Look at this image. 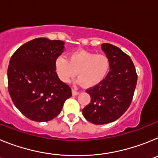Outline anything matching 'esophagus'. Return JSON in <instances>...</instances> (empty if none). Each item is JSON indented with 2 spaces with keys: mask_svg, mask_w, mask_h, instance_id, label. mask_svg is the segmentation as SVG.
<instances>
[{
  "mask_svg": "<svg viewBox=\"0 0 158 158\" xmlns=\"http://www.w3.org/2000/svg\"><path fill=\"white\" fill-rule=\"evenodd\" d=\"M72 93H73V96H77V95L79 94V92H78L77 90L75 89H72Z\"/></svg>",
  "mask_w": 158,
  "mask_h": 158,
  "instance_id": "34e87169",
  "label": "esophagus"
}]
</instances>
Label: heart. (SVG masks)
Instances as JSON below:
<instances>
[{
    "label": "heart",
    "mask_w": 158,
    "mask_h": 158,
    "mask_svg": "<svg viewBox=\"0 0 158 158\" xmlns=\"http://www.w3.org/2000/svg\"><path fill=\"white\" fill-rule=\"evenodd\" d=\"M108 69L109 61L105 55L84 50L73 52L69 58L61 55L55 61V70L62 81L69 82L77 72L78 81L87 87L100 84Z\"/></svg>",
    "instance_id": "b5f03b06"
}]
</instances>
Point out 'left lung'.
<instances>
[{
	"mask_svg": "<svg viewBox=\"0 0 158 158\" xmlns=\"http://www.w3.org/2000/svg\"><path fill=\"white\" fill-rule=\"evenodd\" d=\"M101 48L108 58L110 71L100 84L86 90L91 101L82 110L84 117L96 125L118 119L132 101L138 75L130 56L118 47L103 43Z\"/></svg>",
	"mask_w": 158,
	"mask_h": 158,
	"instance_id": "1",
	"label": "left lung"
}]
</instances>
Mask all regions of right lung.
<instances>
[{
  "instance_id": "add662e5",
  "label": "right lung",
  "mask_w": 158,
  "mask_h": 158,
  "mask_svg": "<svg viewBox=\"0 0 158 158\" xmlns=\"http://www.w3.org/2000/svg\"><path fill=\"white\" fill-rule=\"evenodd\" d=\"M63 41L37 38L19 47L8 68V89L13 104L29 119L47 122L61 112L71 88L60 80L55 61Z\"/></svg>"
}]
</instances>
